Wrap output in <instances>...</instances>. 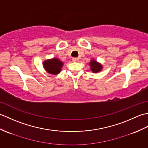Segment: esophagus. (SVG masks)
<instances>
[{
  "mask_svg": "<svg viewBox=\"0 0 148 148\" xmlns=\"http://www.w3.org/2000/svg\"><path fill=\"white\" fill-rule=\"evenodd\" d=\"M72 62H77L79 61V58H72Z\"/></svg>",
  "mask_w": 148,
  "mask_h": 148,
  "instance_id": "obj_1",
  "label": "esophagus"
}]
</instances>
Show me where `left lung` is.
<instances>
[{
	"instance_id": "obj_1",
	"label": "left lung",
	"mask_w": 148,
	"mask_h": 148,
	"mask_svg": "<svg viewBox=\"0 0 148 148\" xmlns=\"http://www.w3.org/2000/svg\"><path fill=\"white\" fill-rule=\"evenodd\" d=\"M89 64L90 65L91 71H92L93 72H94V73L100 72L102 69V65L93 59L91 60V62L89 63Z\"/></svg>"
}]
</instances>
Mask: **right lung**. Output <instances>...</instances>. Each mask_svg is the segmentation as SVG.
Returning a JSON list of instances; mask_svg holds the SVG:
<instances>
[{
  "label": "right lung",
  "mask_w": 148,
  "mask_h": 148,
  "mask_svg": "<svg viewBox=\"0 0 148 148\" xmlns=\"http://www.w3.org/2000/svg\"><path fill=\"white\" fill-rule=\"evenodd\" d=\"M63 65H64V63L56 58L47 60L43 62L44 68L46 72L53 75L59 74L61 71Z\"/></svg>",
  "instance_id": "add662e5"
}]
</instances>
